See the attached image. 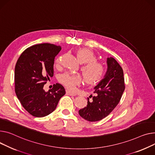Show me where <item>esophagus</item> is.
Wrapping results in <instances>:
<instances>
[{
	"instance_id": "esophagus-1",
	"label": "esophagus",
	"mask_w": 155,
	"mask_h": 155,
	"mask_svg": "<svg viewBox=\"0 0 155 155\" xmlns=\"http://www.w3.org/2000/svg\"><path fill=\"white\" fill-rule=\"evenodd\" d=\"M66 93H67V95H71V96H75V95H77V94H75V93L70 91L68 90H67Z\"/></svg>"
}]
</instances>
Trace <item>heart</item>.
Returning a JSON list of instances; mask_svg holds the SVG:
<instances>
[{
    "label": "heart",
    "instance_id": "obj_1",
    "mask_svg": "<svg viewBox=\"0 0 155 155\" xmlns=\"http://www.w3.org/2000/svg\"><path fill=\"white\" fill-rule=\"evenodd\" d=\"M76 55L80 62L85 64L81 70L85 80L89 85H95L103 79L106 73L105 66L97 61V57L91 50L88 48H79L76 51ZM60 58L55 60V65L60 64ZM59 81L70 90H74L75 86L80 85L82 81L81 77L78 74L65 73L60 75Z\"/></svg>",
    "mask_w": 155,
    "mask_h": 155
}]
</instances>
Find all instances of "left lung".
<instances>
[{
    "mask_svg": "<svg viewBox=\"0 0 155 155\" xmlns=\"http://www.w3.org/2000/svg\"><path fill=\"white\" fill-rule=\"evenodd\" d=\"M107 71L94 88V95L88 98L87 107L78 111L79 115L89 121H97L107 117L120 101L125 90L123 71L117 60L107 58Z\"/></svg>",
    "mask_w": 155,
    "mask_h": 155,
    "instance_id": "left-lung-1",
    "label": "left lung"
}]
</instances>
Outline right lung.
Masks as SVG:
<instances>
[{
  "label": "right lung",
  "instance_id": "add662e5",
  "mask_svg": "<svg viewBox=\"0 0 155 155\" xmlns=\"http://www.w3.org/2000/svg\"><path fill=\"white\" fill-rule=\"evenodd\" d=\"M61 48L51 44H41L25 49L15 67V91L22 107L35 117L53 112L65 94L60 84L45 91L44 86L54 76V59Z\"/></svg>",
  "mask_w": 155,
  "mask_h": 155
}]
</instances>
